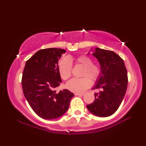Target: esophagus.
I'll use <instances>...</instances> for the list:
<instances>
[{
  "instance_id": "34e87169",
  "label": "esophagus",
  "mask_w": 146,
  "mask_h": 146,
  "mask_svg": "<svg viewBox=\"0 0 146 146\" xmlns=\"http://www.w3.org/2000/svg\"><path fill=\"white\" fill-rule=\"evenodd\" d=\"M83 95H84V94H79V93H75V95H76V96H77V95L83 96Z\"/></svg>"
}]
</instances>
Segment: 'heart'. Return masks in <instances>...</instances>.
<instances>
[{"label":"heart","instance_id":"heart-1","mask_svg":"<svg viewBox=\"0 0 146 146\" xmlns=\"http://www.w3.org/2000/svg\"><path fill=\"white\" fill-rule=\"evenodd\" d=\"M75 64L83 66L82 78H73L66 83V87L70 91L75 93H82L88 88L93 82H96L100 77L101 66L98 64L93 63L92 58L83 54L75 58ZM73 64L71 60L64 58L59 62L58 70L61 78L64 80L69 79L72 73ZM90 78L91 79H89Z\"/></svg>","mask_w":146,"mask_h":146}]
</instances>
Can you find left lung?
Segmentation results:
<instances>
[{
	"mask_svg": "<svg viewBox=\"0 0 146 146\" xmlns=\"http://www.w3.org/2000/svg\"><path fill=\"white\" fill-rule=\"evenodd\" d=\"M100 64L102 73L93 90L98 89L95 100L87 105L95 115L106 117L113 114L124 97L128 84L127 71L123 59L112 51L95 48L92 54Z\"/></svg>",
	"mask_w": 146,
	"mask_h": 146,
	"instance_id": "1",
	"label": "left lung"
}]
</instances>
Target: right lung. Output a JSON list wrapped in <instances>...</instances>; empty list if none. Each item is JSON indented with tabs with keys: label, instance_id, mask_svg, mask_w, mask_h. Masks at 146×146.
<instances>
[{
	"label": "right lung",
	"instance_id": "1",
	"mask_svg": "<svg viewBox=\"0 0 146 146\" xmlns=\"http://www.w3.org/2000/svg\"><path fill=\"white\" fill-rule=\"evenodd\" d=\"M63 49L47 48L36 52L26 61L22 77L24 97L33 111L44 119H55L66 113L74 94L68 90L57 93L61 76L58 61Z\"/></svg>",
	"mask_w": 146,
	"mask_h": 146
}]
</instances>
